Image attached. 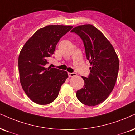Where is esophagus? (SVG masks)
I'll use <instances>...</instances> for the list:
<instances>
[{"label":"esophagus","instance_id":"34e87169","mask_svg":"<svg viewBox=\"0 0 135 135\" xmlns=\"http://www.w3.org/2000/svg\"><path fill=\"white\" fill-rule=\"evenodd\" d=\"M77 74L76 73H69V76L70 77H74V76H75Z\"/></svg>","mask_w":135,"mask_h":135}]
</instances>
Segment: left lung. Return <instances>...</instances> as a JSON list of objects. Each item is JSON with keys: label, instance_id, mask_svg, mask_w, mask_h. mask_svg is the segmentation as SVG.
<instances>
[{"label": "left lung", "instance_id": "left-lung-1", "mask_svg": "<svg viewBox=\"0 0 135 135\" xmlns=\"http://www.w3.org/2000/svg\"><path fill=\"white\" fill-rule=\"evenodd\" d=\"M71 32L83 40L86 56L91 66L89 77H82L85 84L76 95L84 104L97 105L104 101L114 89L119 70L118 56L103 32L92 24L78 26Z\"/></svg>", "mask_w": 135, "mask_h": 135}]
</instances>
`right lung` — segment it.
Instances as JSON below:
<instances>
[{
    "label": "right lung",
    "mask_w": 135,
    "mask_h": 135,
    "mask_svg": "<svg viewBox=\"0 0 135 135\" xmlns=\"http://www.w3.org/2000/svg\"><path fill=\"white\" fill-rule=\"evenodd\" d=\"M72 26L48 25L40 28L26 42L18 58L20 82L24 91L34 103H52L69 75L66 71L46 68L48 58L54 53L60 39Z\"/></svg>",
    "instance_id": "1"
}]
</instances>
